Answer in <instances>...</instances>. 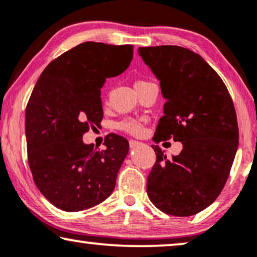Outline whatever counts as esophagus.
Segmentation results:
<instances>
[{"label":"esophagus","mask_w":257,"mask_h":257,"mask_svg":"<svg viewBox=\"0 0 257 257\" xmlns=\"http://www.w3.org/2000/svg\"><path fill=\"white\" fill-rule=\"evenodd\" d=\"M139 146H142V143L140 142H137V140H130V147H131L132 150L137 149V147Z\"/></svg>","instance_id":"esophagus-1"}]
</instances>
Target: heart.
<instances>
[{
    "label": "heart",
    "mask_w": 257,
    "mask_h": 257,
    "mask_svg": "<svg viewBox=\"0 0 257 257\" xmlns=\"http://www.w3.org/2000/svg\"><path fill=\"white\" fill-rule=\"evenodd\" d=\"M147 82H144V80H138L136 83V85H143V84H146ZM135 85V86H136ZM118 127L122 130V131L131 133V135H140L143 132V124L136 119H125L121 122H119Z\"/></svg>",
    "instance_id": "b5f03b06"
}]
</instances>
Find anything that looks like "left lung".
Returning a JSON list of instances; mask_svg holds the SVG:
<instances>
[{"label": "left lung", "instance_id": "1", "mask_svg": "<svg viewBox=\"0 0 257 257\" xmlns=\"http://www.w3.org/2000/svg\"><path fill=\"white\" fill-rule=\"evenodd\" d=\"M160 82L166 103L157 126V144H182L168 159L158 145L147 177V195L161 212L191 216L215 201L229 175L238 146L233 100L220 76L201 56L177 45L139 48Z\"/></svg>", "mask_w": 257, "mask_h": 257}]
</instances>
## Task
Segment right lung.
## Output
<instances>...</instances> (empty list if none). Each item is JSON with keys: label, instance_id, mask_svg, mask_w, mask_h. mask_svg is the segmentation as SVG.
<instances>
[{"label": "right lung", "instance_id": "1", "mask_svg": "<svg viewBox=\"0 0 257 257\" xmlns=\"http://www.w3.org/2000/svg\"><path fill=\"white\" fill-rule=\"evenodd\" d=\"M133 57L132 45L80 43L52 61L38 78L26 110L28 160L42 194L65 212L103 202L113 192L128 153L124 137L110 135L106 149L83 142L103 119L100 90Z\"/></svg>", "mask_w": 257, "mask_h": 257}]
</instances>
